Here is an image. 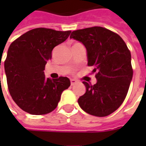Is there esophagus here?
<instances>
[{
  "label": "esophagus",
  "mask_w": 146,
  "mask_h": 146,
  "mask_svg": "<svg viewBox=\"0 0 146 146\" xmlns=\"http://www.w3.org/2000/svg\"><path fill=\"white\" fill-rule=\"evenodd\" d=\"M76 82H77V81H76V80H73V79L70 80V83H71V85L72 86L74 85V84H76Z\"/></svg>",
  "instance_id": "34e87169"
}]
</instances>
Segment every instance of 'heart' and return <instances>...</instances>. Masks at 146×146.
I'll return each instance as SVG.
<instances>
[{
	"label": "heart",
	"mask_w": 146,
	"mask_h": 146,
	"mask_svg": "<svg viewBox=\"0 0 146 146\" xmlns=\"http://www.w3.org/2000/svg\"><path fill=\"white\" fill-rule=\"evenodd\" d=\"M79 44V43H76V44ZM74 44V45H75Z\"/></svg>",
	"instance_id": "obj_1"
}]
</instances>
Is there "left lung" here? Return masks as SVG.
<instances>
[{"label":"left lung","mask_w":146,"mask_h":146,"mask_svg":"<svg viewBox=\"0 0 146 146\" xmlns=\"http://www.w3.org/2000/svg\"><path fill=\"white\" fill-rule=\"evenodd\" d=\"M70 38L84 45L88 65L96 72L95 84L83 82L86 92L78 104L88 114L108 116L121 106L128 92L133 76L131 52L117 33L101 27L73 31Z\"/></svg>","instance_id":"obj_1"}]
</instances>
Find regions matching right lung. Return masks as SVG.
Masks as SVG:
<instances>
[{"instance_id":"right-lung-1","label":"right lung","mask_w":146,"mask_h":146,"mask_svg":"<svg viewBox=\"0 0 146 146\" xmlns=\"http://www.w3.org/2000/svg\"><path fill=\"white\" fill-rule=\"evenodd\" d=\"M71 31L36 28L12 42L5 62L8 91L18 106L32 115H44L57 107L61 95L70 86L68 77L46 78L45 65L53 48ZM1 64V63H0Z\"/></svg>"}]
</instances>
